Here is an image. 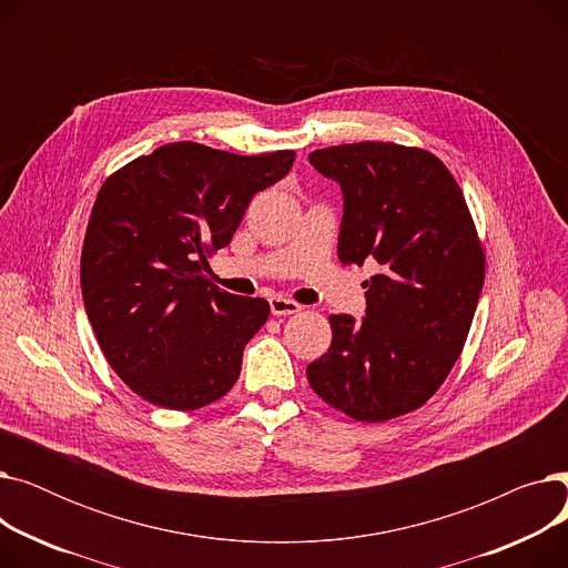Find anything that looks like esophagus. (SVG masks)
<instances>
[{
  "mask_svg": "<svg viewBox=\"0 0 568 568\" xmlns=\"http://www.w3.org/2000/svg\"><path fill=\"white\" fill-rule=\"evenodd\" d=\"M268 308H272L274 315H294L302 311L300 304L292 300H285V296H272V300H268Z\"/></svg>",
  "mask_w": 568,
  "mask_h": 568,
  "instance_id": "34e87169",
  "label": "esophagus"
}]
</instances>
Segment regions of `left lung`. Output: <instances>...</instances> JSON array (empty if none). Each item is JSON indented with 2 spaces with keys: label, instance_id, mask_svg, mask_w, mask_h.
<instances>
[{
  "label": "left lung",
  "instance_id": "8db88e82",
  "mask_svg": "<svg viewBox=\"0 0 568 568\" xmlns=\"http://www.w3.org/2000/svg\"><path fill=\"white\" fill-rule=\"evenodd\" d=\"M308 161L343 189L338 260L377 264L366 317H329L332 347L306 368L311 389L356 422H389L452 373L481 296L484 246L454 174L426 149L354 142Z\"/></svg>",
  "mask_w": 568,
  "mask_h": 568
}]
</instances>
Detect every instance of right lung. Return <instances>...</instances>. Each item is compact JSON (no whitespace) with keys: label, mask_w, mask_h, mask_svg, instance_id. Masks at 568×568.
<instances>
[{"label":"right lung","mask_w":568,"mask_h":568,"mask_svg":"<svg viewBox=\"0 0 568 568\" xmlns=\"http://www.w3.org/2000/svg\"><path fill=\"white\" fill-rule=\"evenodd\" d=\"M292 163V149L239 156L172 142L105 179L80 287L108 364L140 398L191 412L234 386L268 304L219 290L206 257L232 242L253 195Z\"/></svg>","instance_id":"obj_1"}]
</instances>
